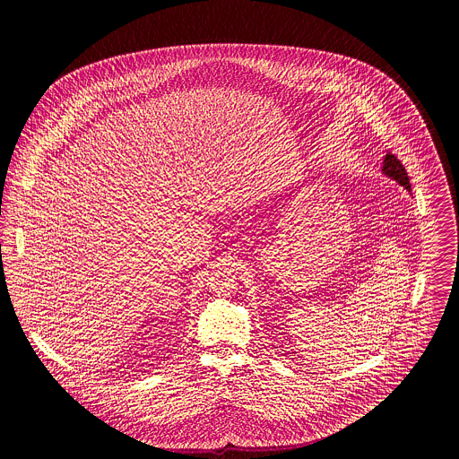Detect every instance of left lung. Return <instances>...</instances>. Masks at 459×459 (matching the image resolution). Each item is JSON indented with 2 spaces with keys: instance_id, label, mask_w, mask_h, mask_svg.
Masks as SVG:
<instances>
[{
  "instance_id": "obj_1",
  "label": "left lung",
  "mask_w": 459,
  "mask_h": 459,
  "mask_svg": "<svg viewBox=\"0 0 459 459\" xmlns=\"http://www.w3.org/2000/svg\"><path fill=\"white\" fill-rule=\"evenodd\" d=\"M384 174L393 177L394 180H397L401 186H404L408 191L411 189V184H410V177L406 174V169L404 165L397 160V156H394L393 153L385 154V160H384Z\"/></svg>"
}]
</instances>
